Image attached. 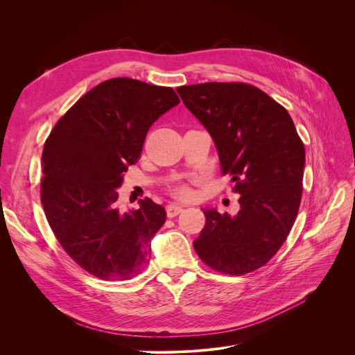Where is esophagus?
<instances>
[{
	"label": "esophagus",
	"instance_id": "1",
	"mask_svg": "<svg viewBox=\"0 0 355 355\" xmlns=\"http://www.w3.org/2000/svg\"><path fill=\"white\" fill-rule=\"evenodd\" d=\"M165 210H166V216L168 217H175V216H178L182 211V207L177 206V204H168V206L165 207Z\"/></svg>",
	"mask_w": 355,
	"mask_h": 355
}]
</instances>
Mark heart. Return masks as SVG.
<instances>
[{
    "label": "heart",
    "instance_id": "b5f03b06",
    "mask_svg": "<svg viewBox=\"0 0 355 355\" xmlns=\"http://www.w3.org/2000/svg\"><path fill=\"white\" fill-rule=\"evenodd\" d=\"M174 194L178 198H190L191 197V190L189 187H185V185H180V187L174 189Z\"/></svg>",
    "mask_w": 355,
    "mask_h": 355
}]
</instances>
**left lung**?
<instances>
[{
    "instance_id": "8db88e82",
    "label": "left lung",
    "mask_w": 355,
    "mask_h": 355,
    "mask_svg": "<svg viewBox=\"0 0 355 355\" xmlns=\"http://www.w3.org/2000/svg\"><path fill=\"white\" fill-rule=\"evenodd\" d=\"M210 134L223 174L240 194L236 216L204 209L206 226L194 249L207 266L227 275L262 268L286 240L300 210L305 148L288 110L246 83L177 87Z\"/></svg>"
}]
</instances>
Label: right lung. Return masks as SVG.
Wrapping results in <instances>:
<instances>
[{
	"label": "right lung",
	"instance_id": "1",
	"mask_svg": "<svg viewBox=\"0 0 355 355\" xmlns=\"http://www.w3.org/2000/svg\"><path fill=\"white\" fill-rule=\"evenodd\" d=\"M180 103L171 87L116 78L89 90L55 123L43 149L42 204L66 253L103 281H126L151 257L165 223L153 200L119 211L118 189L153 123Z\"/></svg>",
	"mask_w": 355,
	"mask_h": 355
}]
</instances>
